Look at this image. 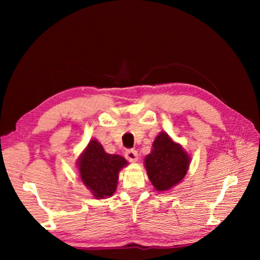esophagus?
<instances>
[{"label":"esophagus","instance_id":"34e87169","mask_svg":"<svg viewBox=\"0 0 260 260\" xmlns=\"http://www.w3.org/2000/svg\"><path fill=\"white\" fill-rule=\"evenodd\" d=\"M125 156L127 159H128V161L135 162V161H137V158H139V153H137V151H135V150H127L125 152Z\"/></svg>","mask_w":260,"mask_h":260}]
</instances>
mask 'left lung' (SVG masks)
Listing matches in <instances>:
<instances>
[{"mask_svg": "<svg viewBox=\"0 0 260 260\" xmlns=\"http://www.w3.org/2000/svg\"><path fill=\"white\" fill-rule=\"evenodd\" d=\"M144 165L155 190L164 192L183 180L189 170L190 156L165 132H161L153 142L152 151L146 155Z\"/></svg>", "mask_w": 260, "mask_h": 260, "instance_id": "left-lung-1", "label": "left lung"}]
</instances>
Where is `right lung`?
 <instances>
[{"label":"right lung","instance_id":"right-lung-1","mask_svg":"<svg viewBox=\"0 0 260 260\" xmlns=\"http://www.w3.org/2000/svg\"><path fill=\"white\" fill-rule=\"evenodd\" d=\"M79 176L96 199L112 197L117 187L119 171L127 165L120 155L105 152L103 145L91 140L77 161Z\"/></svg>","mask_w":260,"mask_h":260}]
</instances>
